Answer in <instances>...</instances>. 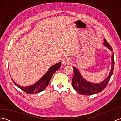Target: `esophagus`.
Returning a JSON list of instances; mask_svg holds the SVG:
<instances>
[{
    "mask_svg": "<svg viewBox=\"0 0 121 121\" xmlns=\"http://www.w3.org/2000/svg\"><path fill=\"white\" fill-rule=\"evenodd\" d=\"M71 62V59L69 58H65L62 60V63L64 65H70Z\"/></svg>",
    "mask_w": 121,
    "mask_h": 121,
    "instance_id": "1",
    "label": "esophagus"
}]
</instances>
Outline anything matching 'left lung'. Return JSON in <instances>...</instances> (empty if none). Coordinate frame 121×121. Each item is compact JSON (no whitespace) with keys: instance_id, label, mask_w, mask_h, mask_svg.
Here are the masks:
<instances>
[{"instance_id":"1","label":"left lung","mask_w":121,"mask_h":121,"mask_svg":"<svg viewBox=\"0 0 121 121\" xmlns=\"http://www.w3.org/2000/svg\"><path fill=\"white\" fill-rule=\"evenodd\" d=\"M104 44L105 46L109 48L111 51L113 50L112 48L106 39H104ZM114 66V54H112V65L111 69L109 76L107 78L101 83L99 84H94L87 82L82 78L81 74L76 68L73 67L74 70V76L72 78V86L74 89L78 91L79 94L86 95H91L98 94L101 92L102 91L106 88L108 84L111 77L113 72Z\"/></svg>"}]
</instances>
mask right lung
<instances>
[{
  "label": "right lung",
  "mask_w": 121,
  "mask_h": 121,
  "mask_svg": "<svg viewBox=\"0 0 121 121\" xmlns=\"http://www.w3.org/2000/svg\"><path fill=\"white\" fill-rule=\"evenodd\" d=\"M61 65V62H59L52 65L49 68L47 72L43 76V78L39 81H38L36 83L32 86L24 87L17 84L12 79V80L15 85L19 87L20 89L22 90L23 91H24L25 93L28 94H37L43 91L46 88V87L48 86L49 83L51 78H52V76L56 71H57L58 69L60 68Z\"/></svg>",
  "instance_id": "1"
}]
</instances>
